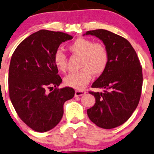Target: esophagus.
<instances>
[{
  "mask_svg": "<svg viewBox=\"0 0 154 154\" xmlns=\"http://www.w3.org/2000/svg\"><path fill=\"white\" fill-rule=\"evenodd\" d=\"M86 94V91H79V90H77L75 91V96H82L84 94Z\"/></svg>",
  "mask_w": 154,
  "mask_h": 154,
  "instance_id": "34e87169",
  "label": "esophagus"
}]
</instances>
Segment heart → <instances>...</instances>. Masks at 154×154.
<instances>
[{
    "label": "heart",
    "instance_id": "b5f03b06",
    "mask_svg": "<svg viewBox=\"0 0 154 154\" xmlns=\"http://www.w3.org/2000/svg\"><path fill=\"white\" fill-rule=\"evenodd\" d=\"M69 51L81 56V70L70 72L64 78V82L68 87L76 89H82L91 78L92 73L99 75L105 71L108 63L107 49L103 44L96 43L85 38H78L69 45ZM54 63L57 69L65 72L67 66V58L64 52L58 49L54 54Z\"/></svg>",
    "mask_w": 154,
    "mask_h": 154
}]
</instances>
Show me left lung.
<instances>
[{
  "instance_id": "left-lung-1",
  "label": "left lung",
  "mask_w": 154,
  "mask_h": 154,
  "mask_svg": "<svg viewBox=\"0 0 154 154\" xmlns=\"http://www.w3.org/2000/svg\"><path fill=\"white\" fill-rule=\"evenodd\" d=\"M85 35L101 40L108 54L105 71L91 86L104 89L103 92L89 91L96 103L87 110V115L99 128H115L125 123L138 106L142 68L136 51L125 38L105 29L88 31Z\"/></svg>"
}]
</instances>
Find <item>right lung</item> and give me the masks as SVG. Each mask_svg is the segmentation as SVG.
<instances>
[{"mask_svg":"<svg viewBox=\"0 0 154 154\" xmlns=\"http://www.w3.org/2000/svg\"><path fill=\"white\" fill-rule=\"evenodd\" d=\"M72 38L63 32L39 30L22 41L12 56L10 101L20 119L36 132L55 128L63 116V104L75 95L72 88L58 89L62 79L54 63L59 46ZM53 87L54 90L50 89Z\"/></svg>","mask_w":154,"mask_h":154,"instance_id":"obj_1","label":"right lung"}]
</instances>
